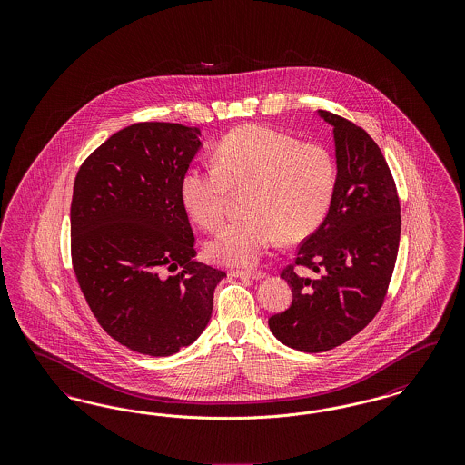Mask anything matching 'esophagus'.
I'll list each match as a JSON object with an SVG mask.
<instances>
[{
  "instance_id": "34e87169",
  "label": "esophagus",
  "mask_w": 465,
  "mask_h": 465,
  "mask_svg": "<svg viewBox=\"0 0 465 465\" xmlns=\"http://www.w3.org/2000/svg\"><path fill=\"white\" fill-rule=\"evenodd\" d=\"M230 275H233V277H247V279L260 281V279H265L266 273L263 270H233V272H230Z\"/></svg>"
}]
</instances>
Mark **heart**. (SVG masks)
<instances>
[{
  "mask_svg": "<svg viewBox=\"0 0 465 465\" xmlns=\"http://www.w3.org/2000/svg\"><path fill=\"white\" fill-rule=\"evenodd\" d=\"M336 160L321 143L247 125L223 137L216 165L192 167L181 179L190 218L214 232L226 222L233 193H243L247 216L220 232L207 252L222 265L256 263L279 241L300 242L313 233L331 207Z\"/></svg>",
  "mask_w": 465,
  "mask_h": 465,
  "instance_id": "obj_1",
  "label": "heart"
}]
</instances>
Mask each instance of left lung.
<instances>
[{
    "label": "left lung",
    "mask_w": 465,
    "mask_h": 465,
    "mask_svg": "<svg viewBox=\"0 0 465 465\" xmlns=\"http://www.w3.org/2000/svg\"><path fill=\"white\" fill-rule=\"evenodd\" d=\"M319 114L334 133L336 190L326 220L281 273L292 303L268 319L284 345L313 354L345 343L373 321L389 291L401 237L396 181L373 137L331 111Z\"/></svg>",
    "instance_id": "left-lung-1"
}]
</instances>
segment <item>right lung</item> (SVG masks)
I'll list each match as a JSON object with an SVG mask.
<instances>
[{"instance_id":"add662e5","label":"right lung","mask_w":465,"mask_h":465,"mask_svg":"<svg viewBox=\"0 0 465 465\" xmlns=\"http://www.w3.org/2000/svg\"><path fill=\"white\" fill-rule=\"evenodd\" d=\"M199 127L137 122L94 150L74 177L71 262L90 310L113 340L165 357L205 330L226 273L192 258L195 235L181 179Z\"/></svg>"}]
</instances>
